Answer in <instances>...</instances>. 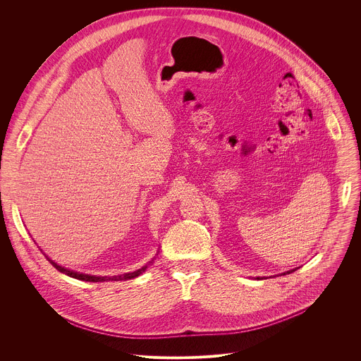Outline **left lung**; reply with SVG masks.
Masks as SVG:
<instances>
[{
  "mask_svg": "<svg viewBox=\"0 0 361 361\" xmlns=\"http://www.w3.org/2000/svg\"><path fill=\"white\" fill-rule=\"evenodd\" d=\"M298 268H293V269H289V271H286V272H283V274H281V275H286V274H290V272H293V271H296ZM257 279H259L257 276Z\"/></svg>",
  "mask_w": 361,
  "mask_h": 361,
  "instance_id": "obj_1",
  "label": "left lung"
}]
</instances>
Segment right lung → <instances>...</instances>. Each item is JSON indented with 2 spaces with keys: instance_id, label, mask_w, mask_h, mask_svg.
I'll return each mask as SVG.
<instances>
[{
  "instance_id": "1",
  "label": "right lung",
  "mask_w": 361,
  "mask_h": 361,
  "mask_svg": "<svg viewBox=\"0 0 361 361\" xmlns=\"http://www.w3.org/2000/svg\"><path fill=\"white\" fill-rule=\"evenodd\" d=\"M46 257L59 272H62V274H65V275H68L71 278H75V279H79V281H85V282H108V281H128V279H133V278L142 275L147 269V267L154 261V259H152L145 267H142V268H139L136 271H132V272H126V274H121V275H114V276H97V275H90V274H83V272H78V271H73V269H68V268H65L62 265H58L49 256H46Z\"/></svg>"
}]
</instances>
